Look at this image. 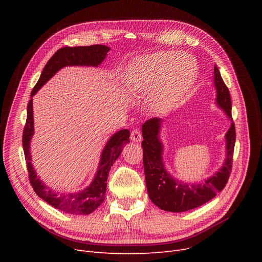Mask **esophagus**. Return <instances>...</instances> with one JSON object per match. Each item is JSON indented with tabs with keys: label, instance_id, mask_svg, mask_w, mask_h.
Masks as SVG:
<instances>
[{
	"label": "esophagus",
	"instance_id": "obj_1",
	"mask_svg": "<svg viewBox=\"0 0 262 262\" xmlns=\"http://www.w3.org/2000/svg\"><path fill=\"white\" fill-rule=\"evenodd\" d=\"M130 139L134 142H140L142 140V135H141V133L139 132L138 128L133 129V132L130 134Z\"/></svg>",
	"mask_w": 262,
	"mask_h": 262
}]
</instances>
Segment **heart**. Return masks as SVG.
Listing matches in <instances>:
<instances>
[{"instance_id":"obj_1","label":"heart","mask_w":262,"mask_h":262,"mask_svg":"<svg viewBox=\"0 0 262 262\" xmlns=\"http://www.w3.org/2000/svg\"><path fill=\"white\" fill-rule=\"evenodd\" d=\"M198 75L194 58L176 53H159L147 57L130 75L137 90L157 89L155 103L159 108L171 106L193 84Z\"/></svg>"}]
</instances>
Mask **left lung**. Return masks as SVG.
<instances>
[{
    "label": "left lung",
    "instance_id": "1",
    "mask_svg": "<svg viewBox=\"0 0 262 262\" xmlns=\"http://www.w3.org/2000/svg\"><path fill=\"white\" fill-rule=\"evenodd\" d=\"M214 85L216 103L231 119L230 93L214 67ZM160 119L152 118L142 125L143 167L147 193L157 207L166 211L183 212L194 209L212 200L226 186L231 173L233 148L236 142L235 123H231L226 134V160L215 175L202 185H187L175 181L163 167L161 158L162 144L158 139Z\"/></svg>",
    "mask_w": 262,
    "mask_h": 262
}]
</instances>
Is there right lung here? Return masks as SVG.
<instances>
[{
  "mask_svg": "<svg viewBox=\"0 0 262 262\" xmlns=\"http://www.w3.org/2000/svg\"><path fill=\"white\" fill-rule=\"evenodd\" d=\"M109 48L106 46L94 45L88 47H64L55 53L43 68L37 84L33 88L31 96H33L46 82L56 73L59 69L66 66H93L98 67L106 57ZM33 100L27 105V117L23 128L22 145L29 171L30 183L36 194L50 204L53 207L67 213L86 215L93 212L105 200L108 173L117 158L122 152L123 146L129 142V130L122 129L115 134L109 139L102 153L99 171L92 184L84 191L78 193L59 194L47 188L37 177L32 162L30 153V141L34 134L33 123Z\"/></svg>",
  "mask_w": 262,
  "mask_h": 262,
  "instance_id": "right-lung-1",
  "label": "right lung"
}]
</instances>
